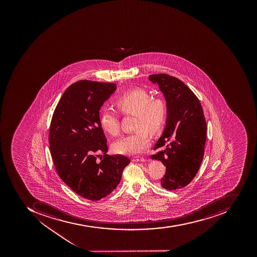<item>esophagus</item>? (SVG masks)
Masks as SVG:
<instances>
[{
	"label": "esophagus",
	"instance_id": "esophagus-1",
	"mask_svg": "<svg viewBox=\"0 0 257 257\" xmlns=\"http://www.w3.org/2000/svg\"><path fill=\"white\" fill-rule=\"evenodd\" d=\"M134 162H146V160L144 158H134Z\"/></svg>",
	"mask_w": 257,
	"mask_h": 257
}]
</instances>
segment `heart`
<instances>
[{"label": "heart", "mask_w": 257, "mask_h": 257, "mask_svg": "<svg viewBox=\"0 0 257 257\" xmlns=\"http://www.w3.org/2000/svg\"><path fill=\"white\" fill-rule=\"evenodd\" d=\"M118 111L122 114L136 115L135 133L122 137L113 144V151L122 155H138L150 146V135H156L165 122L167 110L164 101L153 99L142 88L132 89L117 97L115 101ZM100 125L104 132L115 136L119 133V124L116 113L104 109L100 113Z\"/></svg>", "instance_id": "b5f03b06"}]
</instances>
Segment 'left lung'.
<instances>
[{"mask_svg": "<svg viewBox=\"0 0 257 257\" xmlns=\"http://www.w3.org/2000/svg\"><path fill=\"white\" fill-rule=\"evenodd\" d=\"M167 102V119L163 135L154 150H164L152 156L166 167L160 180L168 190L182 189L197 175L204 157L207 124L196 95L179 78L166 74L150 75Z\"/></svg>", "mask_w": 257, "mask_h": 257, "instance_id": "8db88e82", "label": "left lung"}]
</instances>
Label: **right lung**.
Masks as SVG:
<instances>
[{"label":"right lung","instance_id":"right-lung-1","mask_svg":"<svg viewBox=\"0 0 257 257\" xmlns=\"http://www.w3.org/2000/svg\"><path fill=\"white\" fill-rule=\"evenodd\" d=\"M115 89L114 83L75 82L66 89L52 118L49 150L57 174L71 190L88 200L110 194L131 162L122 155L106 154L99 111ZM100 153L104 156L97 161Z\"/></svg>","mask_w":257,"mask_h":257}]
</instances>
